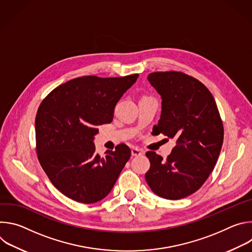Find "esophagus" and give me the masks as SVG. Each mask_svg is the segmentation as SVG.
Returning a JSON list of instances; mask_svg holds the SVG:
<instances>
[{
  "instance_id": "1",
  "label": "esophagus",
  "mask_w": 252,
  "mask_h": 252,
  "mask_svg": "<svg viewBox=\"0 0 252 252\" xmlns=\"http://www.w3.org/2000/svg\"><path fill=\"white\" fill-rule=\"evenodd\" d=\"M142 154H143V152L140 151V150L137 149V148H134V149L131 150V155H132V157H139V156H141Z\"/></svg>"
}]
</instances>
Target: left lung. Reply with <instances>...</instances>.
I'll return each instance as SVG.
<instances>
[{
  "label": "left lung",
  "mask_w": 252,
  "mask_h": 252,
  "mask_svg": "<svg viewBox=\"0 0 252 252\" xmlns=\"http://www.w3.org/2000/svg\"><path fill=\"white\" fill-rule=\"evenodd\" d=\"M161 95V115L153 133L175 138L165 159L146 155L151 167L146 181L166 199L187 197L205 183L218 161L223 142V125L217 102L198 80L182 71H155L148 77Z\"/></svg>",
  "instance_id": "left-lung-1"
}]
</instances>
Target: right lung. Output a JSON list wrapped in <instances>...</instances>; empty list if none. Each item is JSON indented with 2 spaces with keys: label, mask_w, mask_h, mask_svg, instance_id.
I'll list each match as a JSON object with an SVG mask.
<instances>
[{
  "label": "right lung",
  "mask_w": 252,
  "mask_h": 252,
  "mask_svg": "<svg viewBox=\"0 0 252 252\" xmlns=\"http://www.w3.org/2000/svg\"><path fill=\"white\" fill-rule=\"evenodd\" d=\"M137 78H76L41 102L34 121L38 159L54 187L68 198L94 203L114 188L131 152L120 143L100 157L93 140L99 126L112 123L117 102Z\"/></svg>",
  "instance_id": "1"
}]
</instances>
